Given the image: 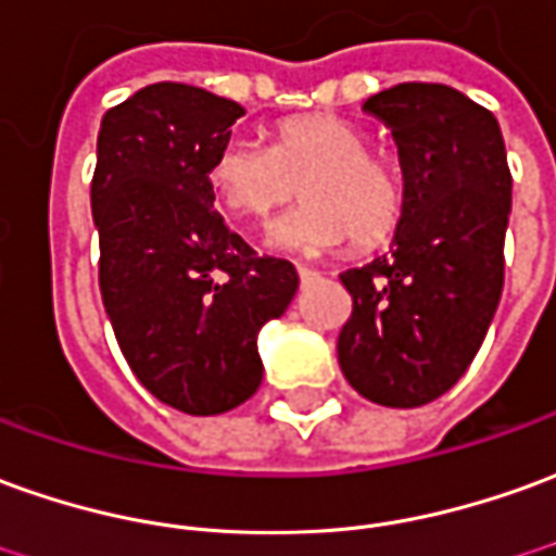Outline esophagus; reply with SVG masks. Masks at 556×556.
Returning a JSON list of instances; mask_svg holds the SVG:
<instances>
[{"instance_id": "1", "label": "esophagus", "mask_w": 556, "mask_h": 556, "mask_svg": "<svg viewBox=\"0 0 556 556\" xmlns=\"http://www.w3.org/2000/svg\"><path fill=\"white\" fill-rule=\"evenodd\" d=\"M298 277H301V282H313V279L318 277V270H313V267L306 265H298Z\"/></svg>"}]
</instances>
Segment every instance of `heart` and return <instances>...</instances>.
<instances>
[{"mask_svg": "<svg viewBox=\"0 0 556 556\" xmlns=\"http://www.w3.org/2000/svg\"><path fill=\"white\" fill-rule=\"evenodd\" d=\"M367 131L343 116L282 119L274 143H223L211 165L213 195L243 223H265L304 180V204L279 216L267 243L282 252H331L345 240L376 250L406 216V177L394 159L367 150Z\"/></svg>", "mask_w": 556, "mask_h": 556, "instance_id": "1", "label": "heart"}]
</instances>
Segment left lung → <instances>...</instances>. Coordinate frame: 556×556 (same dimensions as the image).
I'll return each mask as SVG.
<instances>
[{"label":"left lung","mask_w":556,"mask_h":556,"mask_svg":"<svg viewBox=\"0 0 556 556\" xmlns=\"http://www.w3.org/2000/svg\"><path fill=\"white\" fill-rule=\"evenodd\" d=\"M397 143L406 216L391 250L340 274L352 316L337 340L349 386L413 409L467 372L503 294L511 174L496 116L445 84L364 102Z\"/></svg>","instance_id":"8db88e82"}]
</instances>
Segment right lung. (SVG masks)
Returning <instances> with one entry per match:
<instances>
[{
    "label": "right lung",
    "instance_id": "1",
    "mask_svg": "<svg viewBox=\"0 0 556 556\" xmlns=\"http://www.w3.org/2000/svg\"><path fill=\"white\" fill-rule=\"evenodd\" d=\"M243 114L207 89L150 84L102 116L96 143L104 313L138 382L186 415L258 391V331L298 291L291 262L258 255L213 211L211 165Z\"/></svg>",
    "mask_w": 556,
    "mask_h": 556
}]
</instances>
